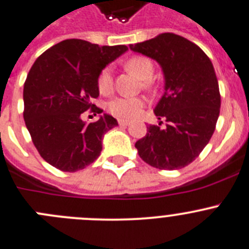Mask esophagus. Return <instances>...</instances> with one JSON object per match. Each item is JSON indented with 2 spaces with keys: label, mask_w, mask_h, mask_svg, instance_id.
<instances>
[{
  "label": "esophagus",
  "mask_w": 249,
  "mask_h": 249,
  "mask_svg": "<svg viewBox=\"0 0 249 249\" xmlns=\"http://www.w3.org/2000/svg\"><path fill=\"white\" fill-rule=\"evenodd\" d=\"M118 123H119L120 126H129L130 125L129 120H125V119H119L118 120Z\"/></svg>",
  "instance_id": "1"
}]
</instances>
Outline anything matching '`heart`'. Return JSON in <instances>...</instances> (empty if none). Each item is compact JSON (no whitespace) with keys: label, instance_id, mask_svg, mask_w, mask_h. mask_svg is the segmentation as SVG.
<instances>
[{"label":"heart","instance_id":"1","mask_svg":"<svg viewBox=\"0 0 249 249\" xmlns=\"http://www.w3.org/2000/svg\"><path fill=\"white\" fill-rule=\"evenodd\" d=\"M127 71L133 73L135 77H138L142 82V86L145 88L151 87L152 74H154V63L151 59L144 55H135L126 60L125 63ZM98 89L102 94H108L113 88V77H111L110 68H104L99 73V77L97 80ZM144 100L141 98H126V97H118L110 100L108 104L109 113L113 114L114 116L122 118V119H131L139 115L141 109L144 108Z\"/></svg>","mask_w":249,"mask_h":249}]
</instances>
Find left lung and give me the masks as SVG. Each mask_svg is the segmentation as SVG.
Masks as SVG:
<instances>
[{
    "instance_id": "8db88e82",
    "label": "left lung",
    "mask_w": 249,
    "mask_h": 249,
    "mask_svg": "<svg viewBox=\"0 0 249 249\" xmlns=\"http://www.w3.org/2000/svg\"><path fill=\"white\" fill-rule=\"evenodd\" d=\"M130 49L155 59L165 78V91L154 109L160 123L149 125L136 141L139 156L156 169H182L205 149L218 119L221 95L212 62L200 47L174 33L130 44Z\"/></svg>"
}]
</instances>
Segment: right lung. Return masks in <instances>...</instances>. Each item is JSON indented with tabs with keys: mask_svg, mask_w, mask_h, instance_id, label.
I'll return each mask as SVG.
<instances>
[{
	"mask_svg": "<svg viewBox=\"0 0 249 249\" xmlns=\"http://www.w3.org/2000/svg\"><path fill=\"white\" fill-rule=\"evenodd\" d=\"M127 51L126 46H98L83 39H66L36 59L23 88L26 126L39 155L55 169L75 172L97 160L103 136L118 125L103 114L94 123L82 120L99 97V73Z\"/></svg>",
	"mask_w": 249,
	"mask_h": 249,
	"instance_id": "1",
	"label": "right lung"
}]
</instances>
